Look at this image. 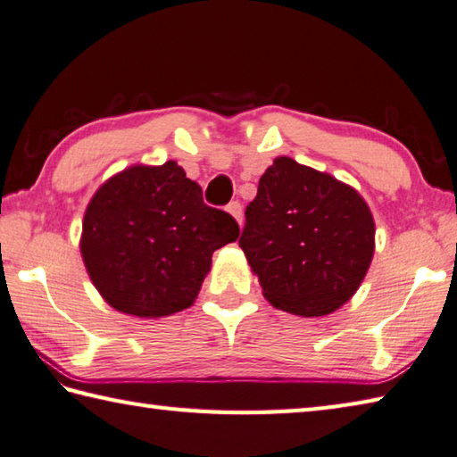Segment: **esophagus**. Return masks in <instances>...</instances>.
I'll use <instances>...</instances> for the list:
<instances>
[{"instance_id":"1","label":"esophagus","mask_w":457,"mask_h":457,"mask_svg":"<svg viewBox=\"0 0 457 457\" xmlns=\"http://www.w3.org/2000/svg\"><path fill=\"white\" fill-rule=\"evenodd\" d=\"M228 212L237 220V223H241V220H244V210H241V204L237 200L228 204Z\"/></svg>"}]
</instances>
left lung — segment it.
I'll use <instances>...</instances> for the list:
<instances>
[{
	"label": "left lung",
	"instance_id": "1",
	"mask_svg": "<svg viewBox=\"0 0 457 457\" xmlns=\"http://www.w3.org/2000/svg\"><path fill=\"white\" fill-rule=\"evenodd\" d=\"M239 247L273 307L323 317L353 297L374 253V220L354 187L281 156L245 208Z\"/></svg>",
	"mask_w": 457,
	"mask_h": 457
}]
</instances>
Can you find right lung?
Wrapping results in <instances>:
<instances>
[{"label":"right lung","mask_w":457,"mask_h":457,"mask_svg":"<svg viewBox=\"0 0 457 457\" xmlns=\"http://www.w3.org/2000/svg\"><path fill=\"white\" fill-rule=\"evenodd\" d=\"M237 236V221L204 204L202 187L170 160L132 166L98 187L80 253L111 307L156 319L192 305L212 253Z\"/></svg>","instance_id":"right-lung-1"}]
</instances>
